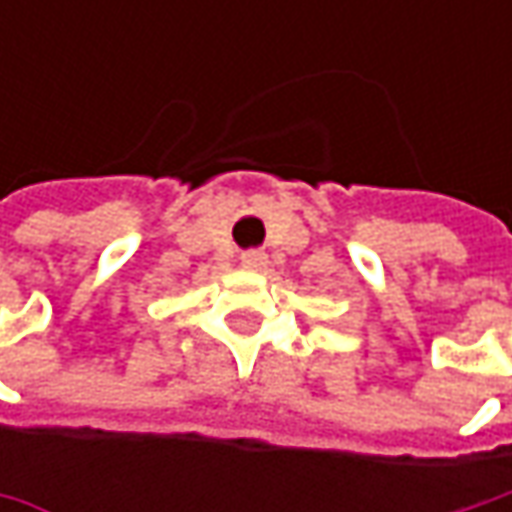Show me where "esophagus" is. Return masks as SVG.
I'll return each mask as SVG.
<instances>
[{
    "mask_svg": "<svg viewBox=\"0 0 512 512\" xmlns=\"http://www.w3.org/2000/svg\"><path fill=\"white\" fill-rule=\"evenodd\" d=\"M242 265H245L247 270H262V267L267 265V256L262 250H245V253H242Z\"/></svg>",
    "mask_w": 512,
    "mask_h": 512,
    "instance_id": "1",
    "label": "esophagus"
}]
</instances>
